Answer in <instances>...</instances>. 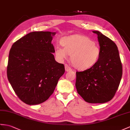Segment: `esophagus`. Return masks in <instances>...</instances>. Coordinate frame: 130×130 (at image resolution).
Listing matches in <instances>:
<instances>
[{
  "instance_id": "esophagus-1",
  "label": "esophagus",
  "mask_w": 130,
  "mask_h": 130,
  "mask_svg": "<svg viewBox=\"0 0 130 130\" xmlns=\"http://www.w3.org/2000/svg\"><path fill=\"white\" fill-rule=\"evenodd\" d=\"M64 67H65V70H66V72L72 71V69L69 67L68 64H65L64 65Z\"/></svg>"
}]
</instances>
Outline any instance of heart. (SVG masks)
I'll return each instance as SVG.
<instances>
[{
	"label": "heart",
	"mask_w": 130,
	"mask_h": 130,
	"mask_svg": "<svg viewBox=\"0 0 130 130\" xmlns=\"http://www.w3.org/2000/svg\"><path fill=\"white\" fill-rule=\"evenodd\" d=\"M61 43L63 47L57 46L55 48L56 58L62 62L70 54L72 65L78 70L85 71L93 67L100 56L99 46L82 35L65 37L62 39Z\"/></svg>",
	"instance_id": "heart-1"
}]
</instances>
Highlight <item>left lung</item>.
Masks as SVG:
<instances>
[{"label": "left lung", "mask_w": 130, "mask_h": 130, "mask_svg": "<svg viewBox=\"0 0 130 130\" xmlns=\"http://www.w3.org/2000/svg\"><path fill=\"white\" fill-rule=\"evenodd\" d=\"M101 53L93 67L76 72L75 87L78 93L89 103H104L111 100L121 79L122 67L116 44L98 31Z\"/></svg>", "instance_id": "left-lung-1"}]
</instances>
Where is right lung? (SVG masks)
I'll use <instances>...</instances> for the list:
<instances>
[{
  "label": "right lung",
  "instance_id": "right-lung-1",
  "mask_svg": "<svg viewBox=\"0 0 130 130\" xmlns=\"http://www.w3.org/2000/svg\"><path fill=\"white\" fill-rule=\"evenodd\" d=\"M56 32L34 31L12 45L9 52L7 77L19 99L37 105L53 94L64 66L55 59L52 41Z\"/></svg>",
  "mask_w": 130,
  "mask_h": 130
}]
</instances>
